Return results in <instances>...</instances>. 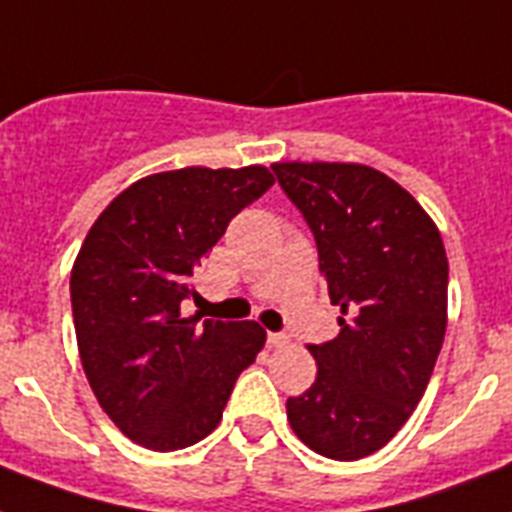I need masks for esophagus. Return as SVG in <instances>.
I'll use <instances>...</instances> for the list:
<instances>
[{
  "instance_id": "esophagus-1",
  "label": "esophagus",
  "mask_w": 512,
  "mask_h": 512,
  "mask_svg": "<svg viewBox=\"0 0 512 512\" xmlns=\"http://www.w3.org/2000/svg\"><path fill=\"white\" fill-rule=\"evenodd\" d=\"M268 345H271V348H287L289 337L281 335V332H268Z\"/></svg>"
}]
</instances>
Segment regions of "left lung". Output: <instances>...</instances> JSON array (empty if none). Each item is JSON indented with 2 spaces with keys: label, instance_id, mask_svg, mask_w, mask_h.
<instances>
[{
  "label": "left lung",
  "instance_id": "1",
  "mask_svg": "<svg viewBox=\"0 0 512 512\" xmlns=\"http://www.w3.org/2000/svg\"><path fill=\"white\" fill-rule=\"evenodd\" d=\"M308 220L340 335L308 345L316 382L287 401L295 436L329 460L388 444L428 388L446 332L449 260L433 217L374 167L276 162Z\"/></svg>",
  "mask_w": 512,
  "mask_h": 512
}]
</instances>
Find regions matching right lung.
Wrapping results in <instances>:
<instances>
[{"label":"right lung","instance_id":"right-lung-1","mask_svg":"<svg viewBox=\"0 0 512 512\" xmlns=\"http://www.w3.org/2000/svg\"><path fill=\"white\" fill-rule=\"evenodd\" d=\"M273 185L263 164L156 172L92 223L71 268L84 374L135 444L175 452L223 420L233 382L265 345L257 321L183 316L191 279L231 217Z\"/></svg>","mask_w":512,"mask_h":512}]
</instances>
